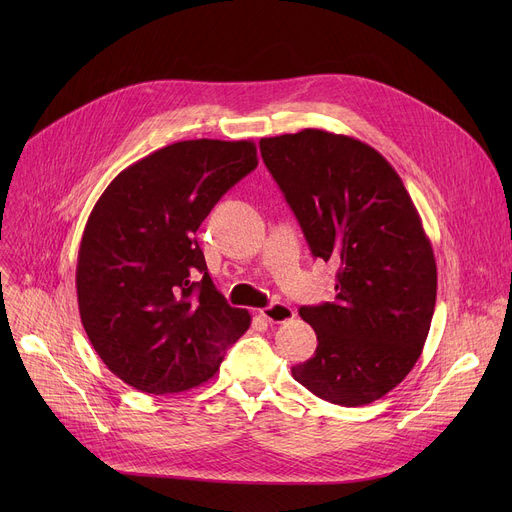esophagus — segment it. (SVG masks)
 Wrapping results in <instances>:
<instances>
[{
    "label": "esophagus",
    "instance_id": "esophagus-1",
    "mask_svg": "<svg viewBox=\"0 0 512 512\" xmlns=\"http://www.w3.org/2000/svg\"><path fill=\"white\" fill-rule=\"evenodd\" d=\"M259 315L265 321H270V324H282V321H288V319L294 317V311L284 303H274L270 307L259 309Z\"/></svg>",
    "mask_w": 512,
    "mask_h": 512
}]
</instances>
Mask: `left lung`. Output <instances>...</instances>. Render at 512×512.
I'll list each match as a JSON object with an SVG mask.
<instances>
[{
    "mask_svg": "<svg viewBox=\"0 0 512 512\" xmlns=\"http://www.w3.org/2000/svg\"><path fill=\"white\" fill-rule=\"evenodd\" d=\"M311 253L338 267L336 301L301 307L315 355L292 378L340 407L396 388L432 326L438 272L417 207L367 143L319 128L259 141Z\"/></svg>",
    "mask_w": 512,
    "mask_h": 512,
    "instance_id": "8db88e82",
    "label": "left lung"
}]
</instances>
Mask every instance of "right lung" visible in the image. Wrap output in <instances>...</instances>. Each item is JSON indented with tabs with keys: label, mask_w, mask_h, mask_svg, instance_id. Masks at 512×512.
Instances as JSON below:
<instances>
[{
	"label": "right lung",
	"mask_w": 512,
	"mask_h": 512,
	"mask_svg": "<svg viewBox=\"0 0 512 512\" xmlns=\"http://www.w3.org/2000/svg\"><path fill=\"white\" fill-rule=\"evenodd\" d=\"M255 168L253 141H180L122 170L95 203L78 249V311L97 355L128 386L197 388L249 330V311L215 290L195 234Z\"/></svg>",
	"instance_id": "obj_1"
}]
</instances>
